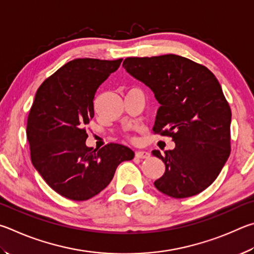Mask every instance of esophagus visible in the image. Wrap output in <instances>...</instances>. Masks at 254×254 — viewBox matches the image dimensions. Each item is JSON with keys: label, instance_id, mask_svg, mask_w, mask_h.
I'll use <instances>...</instances> for the list:
<instances>
[{"label": "esophagus", "instance_id": "1", "mask_svg": "<svg viewBox=\"0 0 254 254\" xmlns=\"http://www.w3.org/2000/svg\"><path fill=\"white\" fill-rule=\"evenodd\" d=\"M136 157L137 158H147V157H149V153L145 152V150H138V152H136Z\"/></svg>", "mask_w": 254, "mask_h": 254}]
</instances>
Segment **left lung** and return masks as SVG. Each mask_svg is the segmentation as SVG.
Returning <instances> with one entry per match:
<instances>
[{
  "mask_svg": "<svg viewBox=\"0 0 254 254\" xmlns=\"http://www.w3.org/2000/svg\"><path fill=\"white\" fill-rule=\"evenodd\" d=\"M128 73L152 89L159 102L155 134L172 137L175 148L153 150L165 164L155 181L159 192L174 198L207 189L231 153V108L221 84L206 66L188 58L165 55L127 58Z\"/></svg>",
  "mask_w": 254,
  "mask_h": 254,
  "instance_id": "left-lung-1",
  "label": "left lung"
}]
</instances>
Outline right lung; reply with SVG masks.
<instances>
[{
	"label": "right lung",
	"mask_w": 254,
	"mask_h": 254,
	"mask_svg": "<svg viewBox=\"0 0 254 254\" xmlns=\"http://www.w3.org/2000/svg\"><path fill=\"white\" fill-rule=\"evenodd\" d=\"M122 61H69L35 93L26 125L31 161L46 183L65 198L86 201L99 194L119 164L135 156L120 144L110 143L99 150L86 146L95 93Z\"/></svg>",
	"instance_id": "right-lung-1"
}]
</instances>
